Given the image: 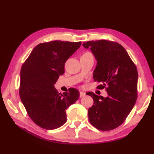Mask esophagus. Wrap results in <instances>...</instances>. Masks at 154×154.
<instances>
[{
  "mask_svg": "<svg viewBox=\"0 0 154 154\" xmlns=\"http://www.w3.org/2000/svg\"><path fill=\"white\" fill-rule=\"evenodd\" d=\"M85 95V93L83 92V91H80V93H79V97H83Z\"/></svg>",
  "mask_w": 154,
  "mask_h": 154,
  "instance_id": "34e87169",
  "label": "esophagus"
}]
</instances>
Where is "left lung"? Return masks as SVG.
I'll return each instance as SVG.
<instances>
[{"label":"left lung","mask_w":154,"mask_h":154,"mask_svg":"<svg viewBox=\"0 0 154 154\" xmlns=\"http://www.w3.org/2000/svg\"><path fill=\"white\" fill-rule=\"evenodd\" d=\"M97 61L93 73L94 81L102 83L97 89L105 88L108 96L86 94L93 99L88 110L91 124L96 128L108 131L120 126L131 112L138 97V71L122 45L104 40L85 42Z\"/></svg>","instance_id":"left-lung-1"}]
</instances>
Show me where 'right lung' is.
<instances>
[{
	"mask_svg": "<svg viewBox=\"0 0 154 154\" xmlns=\"http://www.w3.org/2000/svg\"><path fill=\"white\" fill-rule=\"evenodd\" d=\"M81 42L60 40L42 43L32 51L20 71V97L32 121L46 130L63 126L66 109L79 97V91L71 88L60 94L54 84L65 72L64 66Z\"/></svg>",
	"mask_w": 154,
	"mask_h": 154,
	"instance_id": "obj_1",
	"label": "right lung"
}]
</instances>
